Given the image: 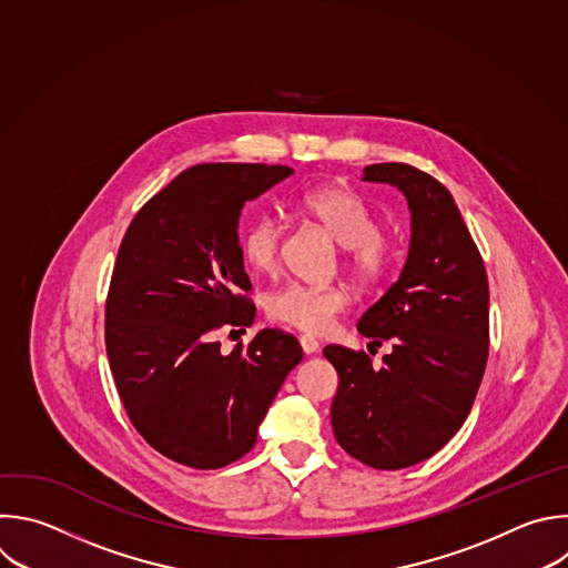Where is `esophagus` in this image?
<instances>
[{
  "instance_id": "obj_1",
  "label": "esophagus",
  "mask_w": 568,
  "mask_h": 568,
  "mask_svg": "<svg viewBox=\"0 0 568 568\" xmlns=\"http://www.w3.org/2000/svg\"><path fill=\"white\" fill-rule=\"evenodd\" d=\"M298 341H301V347H303V352H305V354H314V352H318V341H316L314 336L303 334Z\"/></svg>"
}]
</instances>
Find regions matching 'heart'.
<instances>
[{
    "label": "heart",
    "instance_id": "1",
    "mask_svg": "<svg viewBox=\"0 0 568 568\" xmlns=\"http://www.w3.org/2000/svg\"><path fill=\"white\" fill-rule=\"evenodd\" d=\"M301 210L345 247L347 267L361 283L372 285L388 272L393 258L390 243L379 234V216L354 189L345 184L316 186L301 199ZM281 243L283 221L274 214H263L243 232L241 254L254 272L270 274L278 267ZM347 301L349 292L343 285L287 283L270 294L267 314L303 332L321 334L329 329Z\"/></svg>",
    "mask_w": 568,
    "mask_h": 568
}]
</instances>
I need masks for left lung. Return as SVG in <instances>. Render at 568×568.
Masks as SVG:
<instances>
[{"label":"left lung","instance_id":"1","mask_svg":"<svg viewBox=\"0 0 568 568\" xmlns=\"http://www.w3.org/2000/svg\"><path fill=\"white\" fill-rule=\"evenodd\" d=\"M363 180L406 196L410 250L397 283L356 325L369 345L393 343L384 365L341 345L323 349L338 374L329 417L347 455L399 470L444 448L473 408L488 358V278L439 180L404 162L369 164Z\"/></svg>","mask_w":568,"mask_h":568}]
</instances>
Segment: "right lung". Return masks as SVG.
<instances>
[{
  "label": "right lung",
  "instance_id": "right-lung-1",
  "mask_svg": "<svg viewBox=\"0 0 568 568\" xmlns=\"http://www.w3.org/2000/svg\"><path fill=\"white\" fill-rule=\"evenodd\" d=\"M292 173L283 164H196L155 194L122 239L106 298L109 365L135 430L182 466L212 470L247 455L303 358L281 329H261L230 354L216 341L221 327H250L256 316L243 296L252 283L241 212Z\"/></svg>",
  "mask_w": 568,
  "mask_h": 568
}]
</instances>
